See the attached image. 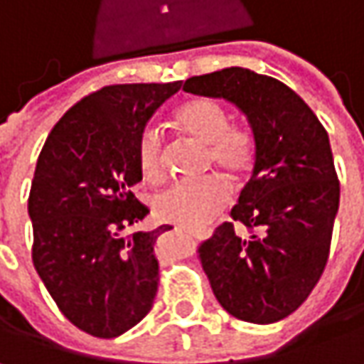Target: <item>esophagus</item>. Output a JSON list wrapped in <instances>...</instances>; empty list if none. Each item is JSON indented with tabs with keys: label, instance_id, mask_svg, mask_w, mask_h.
I'll return each mask as SVG.
<instances>
[{
	"label": "esophagus",
	"instance_id": "esophagus-1",
	"mask_svg": "<svg viewBox=\"0 0 364 364\" xmlns=\"http://www.w3.org/2000/svg\"><path fill=\"white\" fill-rule=\"evenodd\" d=\"M177 232L193 233L195 237H209V235H211V230H205V232H189V230H185V228H177Z\"/></svg>",
	"mask_w": 364,
	"mask_h": 364
}]
</instances>
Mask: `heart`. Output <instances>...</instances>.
<instances>
[{
  "instance_id": "1",
  "label": "heart",
  "mask_w": 364,
  "mask_h": 364,
  "mask_svg": "<svg viewBox=\"0 0 364 364\" xmlns=\"http://www.w3.org/2000/svg\"><path fill=\"white\" fill-rule=\"evenodd\" d=\"M173 120L195 143L205 144V169H220L230 181L244 179L254 169L257 143L247 124L230 122L228 110L213 98H191L175 110ZM136 157L146 181L165 175L163 139L157 129L146 127L136 143ZM230 203V189L220 177L175 183L155 199V215L185 230L209 225Z\"/></svg>"
}]
</instances>
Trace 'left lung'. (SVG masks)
<instances>
[{
    "label": "left lung",
    "mask_w": 364,
    "mask_h": 364,
    "mask_svg": "<svg viewBox=\"0 0 364 364\" xmlns=\"http://www.w3.org/2000/svg\"><path fill=\"white\" fill-rule=\"evenodd\" d=\"M183 90L225 98L256 134V163L233 223H221L199 245V259L232 316L278 322L306 300L328 262L341 199L328 132L292 88L247 68L193 76ZM235 223L250 235L235 232Z\"/></svg>",
    "instance_id": "8db88e82"
}]
</instances>
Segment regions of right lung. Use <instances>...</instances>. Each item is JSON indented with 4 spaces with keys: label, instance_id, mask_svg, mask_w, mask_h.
<instances>
[{
    "label": "right lung",
    "instance_id": "right-lung-1",
    "mask_svg": "<svg viewBox=\"0 0 364 364\" xmlns=\"http://www.w3.org/2000/svg\"><path fill=\"white\" fill-rule=\"evenodd\" d=\"M181 84H114L84 96L38 157L28 199L33 268L60 312L98 338L120 336L153 308L155 244L173 228L124 232L149 213L131 191L143 179L139 136Z\"/></svg>",
    "mask_w": 364,
    "mask_h": 364
}]
</instances>
